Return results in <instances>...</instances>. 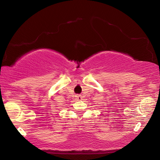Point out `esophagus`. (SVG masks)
<instances>
[{
	"label": "esophagus",
	"instance_id": "esophagus-1",
	"mask_svg": "<svg viewBox=\"0 0 160 160\" xmlns=\"http://www.w3.org/2000/svg\"><path fill=\"white\" fill-rule=\"evenodd\" d=\"M76 99L78 100H81V99H82V97H81L80 95H77L76 96Z\"/></svg>",
	"mask_w": 160,
	"mask_h": 160
}]
</instances>
